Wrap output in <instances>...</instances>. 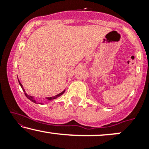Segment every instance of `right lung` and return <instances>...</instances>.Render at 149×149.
Segmentation results:
<instances>
[{
    "mask_svg": "<svg viewBox=\"0 0 149 149\" xmlns=\"http://www.w3.org/2000/svg\"><path fill=\"white\" fill-rule=\"evenodd\" d=\"M18 81H19V85H20V86H21V88H22V90H23V91H24V94H25V95H26V97H27V98L29 99V100H31V102H34V103H36V104L37 103V102L36 101V100L35 99H34V97H32V96H30V95H27L26 93L25 92V90H24V88H23V85H22V83H20V81L19 80H18ZM64 92H65V90H64V91L63 92H61V93H59V94H58V95H55V96H54V97H46V99H47V100L48 101H51V100H54V99H57V97H60L61 95H62L64 93ZM38 104H42V103H38Z\"/></svg>",
    "mask_w": 149,
    "mask_h": 149,
    "instance_id": "1",
    "label": "right lung"
}]
</instances>
